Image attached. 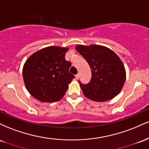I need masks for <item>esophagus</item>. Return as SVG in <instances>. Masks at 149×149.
I'll return each instance as SVG.
<instances>
[{"mask_svg":"<svg viewBox=\"0 0 149 149\" xmlns=\"http://www.w3.org/2000/svg\"><path fill=\"white\" fill-rule=\"evenodd\" d=\"M79 77H80V73H78V74H76V80H78V78H79Z\"/></svg>","mask_w":149,"mask_h":149,"instance_id":"1","label":"esophagus"}]
</instances>
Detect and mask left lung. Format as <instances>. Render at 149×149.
I'll use <instances>...</instances> for the list:
<instances>
[{
	"label": "left lung",
	"mask_w": 149,
	"mask_h": 149,
	"mask_svg": "<svg viewBox=\"0 0 149 149\" xmlns=\"http://www.w3.org/2000/svg\"><path fill=\"white\" fill-rule=\"evenodd\" d=\"M85 58L92 71L90 82L80 86L87 98L95 102H106L115 97L123 87L125 69L120 57L109 47L91 45L76 46Z\"/></svg>",
	"instance_id": "left-lung-1"
}]
</instances>
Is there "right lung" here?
Wrapping results in <instances>:
<instances>
[{
    "mask_svg": "<svg viewBox=\"0 0 149 149\" xmlns=\"http://www.w3.org/2000/svg\"><path fill=\"white\" fill-rule=\"evenodd\" d=\"M69 47L49 46L39 49L26 59L22 75L26 88L42 102L61 100L74 78L69 73L71 62L65 59Z\"/></svg>",
    "mask_w": 149,
    "mask_h": 149,
    "instance_id": "obj_1",
    "label": "right lung"
}]
</instances>
